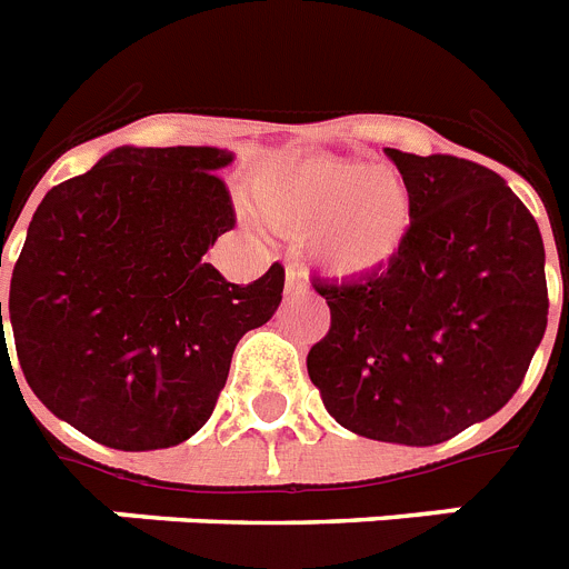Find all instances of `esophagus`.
Wrapping results in <instances>:
<instances>
[{
    "label": "esophagus",
    "mask_w": 569,
    "mask_h": 569,
    "mask_svg": "<svg viewBox=\"0 0 569 569\" xmlns=\"http://www.w3.org/2000/svg\"><path fill=\"white\" fill-rule=\"evenodd\" d=\"M286 292L289 295H298V292H307V274L295 266L286 269Z\"/></svg>",
    "instance_id": "1"
}]
</instances>
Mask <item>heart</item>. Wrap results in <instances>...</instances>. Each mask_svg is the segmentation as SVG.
Segmentation results:
<instances>
[{"mask_svg": "<svg viewBox=\"0 0 569 569\" xmlns=\"http://www.w3.org/2000/svg\"><path fill=\"white\" fill-rule=\"evenodd\" d=\"M253 204L269 224L303 233L318 269L365 277L403 251L415 207L389 166L332 154L277 157L253 178Z\"/></svg>", "mask_w": 569, "mask_h": 569, "instance_id": "1", "label": "heart"}]
</instances>
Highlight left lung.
Returning <instances> with one entry per match:
<instances>
[{
    "mask_svg": "<svg viewBox=\"0 0 569 569\" xmlns=\"http://www.w3.org/2000/svg\"><path fill=\"white\" fill-rule=\"evenodd\" d=\"M412 192L403 251L386 269L316 280L330 330L307 357L327 412L357 436L432 447L520 389L543 330L538 221L488 166L386 149Z\"/></svg>",
    "mask_w": 569,
    "mask_h": 569,
    "instance_id": "8db88e82",
    "label": "left lung"
}]
</instances>
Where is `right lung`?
<instances>
[{
  "label": "right lung",
  "instance_id": "1",
  "mask_svg": "<svg viewBox=\"0 0 569 569\" xmlns=\"http://www.w3.org/2000/svg\"><path fill=\"white\" fill-rule=\"evenodd\" d=\"M230 160L210 146H122L37 207L8 298L17 359L40 403L99 445L196 436L239 339L280 307V262L237 286L204 260L237 224L219 178ZM0 336L4 357L2 303Z\"/></svg>",
  "mask_w": 569,
  "mask_h": 569
}]
</instances>
